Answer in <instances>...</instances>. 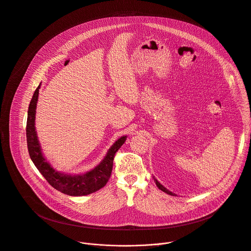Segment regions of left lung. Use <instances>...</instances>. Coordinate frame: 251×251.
<instances>
[{
	"label": "left lung",
	"mask_w": 251,
	"mask_h": 251,
	"mask_svg": "<svg viewBox=\"0 0 251 251\" xmlns=\"http://www.w3.org/2000/svg\"><path fill=\"white\" fill-rule=\"evenodd\" d=\"M152 178H153V180H154V182H155V184H156V186H157V188L158 189H160L161 191H163L164 193H166V194H170V195H173V196H176V194L175 193H173L172 191H170L169 189H166L162 184H160L155 178H154V176H152Z\"/></svg>",
	"instance_id": "obj_1"
}]
</instances>
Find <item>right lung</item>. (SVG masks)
<instances>
[{
  "label": "right lung",
  "mask_w": 251,
  "mask_h": 251,
  "mask_svg": "<svg viewBox=\"0 0 251 251\" xmlns=\"http://www.w3.org/2000/svg\"><path fill=\"white\" fill-rule=\"evenodd\" d=\"M40 86L41 83L33 94L27 111L26 140L28 152L31 160L33 161L39 173L48 181V183L64 194L70 196H85L100 190L107 183L111 176L115 152L125 143L127 136H122L117 141H115V143L107 151L104 158L95 169L85 174L68 175L56 171L43 155L35 129L36 105Z\"/></svg>",
  "instance_id": "obj_1"
}]
</instances>
